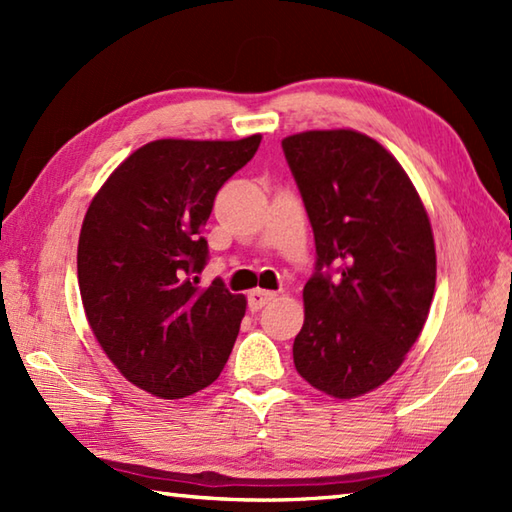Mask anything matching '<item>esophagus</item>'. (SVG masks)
<instances>
[{
	"instance_id": "34e87169",
	"label": "esophagus",
	"mask_w": 512,
	"mask_h": 512,
	"mask_svg": "<svg viewBox=\"0 0 512 512\" xmlns=\"http://www.w3.org/2000/svg\"><path fill=\"white\" fill-rule=\"evenodd\" d=\"M275 297H277L275 292H270V290H259V288L250 290L248 292V308H250V312H259L264 306H268V303Z\"/></svg>"
}]
</instances>
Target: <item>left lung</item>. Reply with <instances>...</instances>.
<instances>
[{
    "mask_svg": "<svg viewBox=\"0 0 512 512\" xmlns=\"http://www.w3.org/2000/svg\"><path fill=\"white\" fill-rule=\"evenodd\" d=\"M317 246L303 288L297 372L334 398H356L396 372L436 290V246L409 176L354 129L281 140Z\"/></svg>",
    "mask_w": 512,
    "mask_h": 512,
    "instance_id": "1",
    "label": "left lung"
}]
</instances>
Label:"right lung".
I'll use <instances>...</instances> for the list:
<instances>
[{"label":"right lung","mask_w":512,"mask_h":512,"mask_svg":"<svg viewBox=\"0 0 512 512\" xmlns=\"http://www.w3.org/2000/svg\"><path fill=\"white\" fill-rule=\"evenodd\" d=\"M262 136L154 140L118 165L81 226V301L103 352L129 383L176 400L220 376L246 297L222 279L200 288L209 259L200 235L222 184Z\"/></svg>","instance_id":"right-lung-1"}]
</instances>
